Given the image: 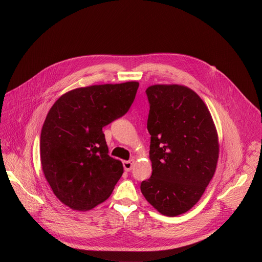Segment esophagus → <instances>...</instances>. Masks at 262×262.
Listing matches in <instances>:
<instances>
[{
    "mask_svg": "<svg viewBox=\"0 0 262 262\" xmlns=\"http://www.w3.org/2000/svg\"><path fill=\"white\" fill-rule=\"evenodd\" d=\"M135 164V160H129V161H124L123 162V167L125 171H130L133 169V166Z\"/></svg>",
    "mask_w": 262,
    "mask_h": 262,
    "instance_id": "obj_1",
    "label": "esophagus"
}]
</instances>
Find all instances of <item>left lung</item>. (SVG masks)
<instances>
[{
  "label": "left lung",
  "mask_w": 262,
  "mask_h": 262,
  "mask_svg": "<svg viewBox=\"0 0 262 262\" xmlns=\"http://www.w3.org/2000/svg\"><path fill=\"white\" fill-rule=\"evenodd\" d=\"M146 94L152 174L141 192L160 213L176 216L200 200L215 172L217 132L208 107L189 87L158 84Z\"/></svg>",
  "instance_id": "obj_1"
}]
</instances>
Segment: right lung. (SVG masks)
<instances>
[{
    "label": "right lung",
    "instance_id": "1",
    "mask_svg": "<svg viewBox=\"0 0 262 262\" xmlns=\"http://www.w3.org/2000/svg\"><path fill=\"white\" fill-rule=\"evenodd\" d=\"M138 82L72 89L53 104L40 136L42 172L53 193L66 206L86 211L105 201L123 173L107 155L102 127L123 116Z\"/></svg>",
    "mask_w": 262,
    "mask_h": 262
}]
</instances>
